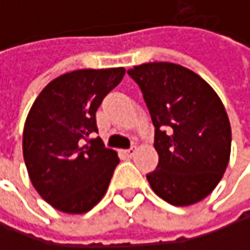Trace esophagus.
I'll list each match as a JSON object with an SVG mask.
<instances>
[{"mask_svg": "<svg viewBox=\"0 0 250 250\" xmlns=\"http://www.w3.org/2000/svg\"><path fill=\"white\" fill-rule=\"evenodd\" d=\"M134 153H136V147H130V149L125 150V155L127 156V158H131Z\"/></svg>", "mask_w": 250, "mask_h": 250, "instance_id": "obj_1", "label": "esophagus"}]
</instances>
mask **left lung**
<instances>
[{
  "mask_svg": "<svg viewBox=\"0 0 250 250\" xmlns=\"http://www.w3.org/2000/svg\"><path fill=\"white\" fill-rule=\"evenodd\" d=\"M128 75L155 125L159 164L146 175L152 189L178 207L204 200L230 159L231 128L220 97L201 76L171 62L142 63Z\"/></svg>",
  "mask_w": 250,
  "mask_h": 250,
  "instance_id": "1",
  "label": "left lung"
}]
</instances>
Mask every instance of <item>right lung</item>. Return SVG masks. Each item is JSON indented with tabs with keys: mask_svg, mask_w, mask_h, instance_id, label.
<instances>
[{
	"mask_svg": "<svg viewBox=\"0 0 250 250\" xmlns=\"http://www.w3.org/2000/svg\"><path fill=\"white\" fill-rule=\"evenodd\" d=\"M125 68L79 69L50 81L34 100L23 130V156L30 181L53 208L82 214L107 192L120 162L100 137L95 113L116 88Z\"/></svg>",
	"mask_w": 250,
	"mask_h": 250,
	"instance_id": "obj_1",
	"label": "right lung"
}]
</instances>
